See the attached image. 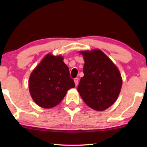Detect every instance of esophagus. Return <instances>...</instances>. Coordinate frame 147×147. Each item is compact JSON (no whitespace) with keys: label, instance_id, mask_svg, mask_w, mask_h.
<instances>
[{"label":"esophagus","instance_id":"esophagus-1","mask_svg":"<svg viewBox=\"0 0 147 147\" xmlns=\"http://www.w3.org/2000/svg\"><path fill=\"white\" fill-rule=\"evenodd\" d=\"M74 82H75V86H77L78 85V83H79V78H75V79H74Z\"/></svg>","mask_w":147,"mask_h":147}]
</instances>
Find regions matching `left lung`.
I'll return each instance as SVG.
<instances>
[{
	"label": "left lung",
	"mask_w": 147,
	"mask_h": 147,
	"mask_svg": "<svg viewBox=\"0 0 147 147\" xmlns=\"http://www.w3.org/2000/svg\"><path fill=\"white\" fill-rule=\"evenodd\" d=\"M84 74L77 90L91 109L102 111L117 100L122 85L120 72L113 61L100 50L81 51Z\"/></svg>",
	"instance_id": "1"
}]
</instances>
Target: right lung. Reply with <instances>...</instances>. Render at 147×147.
Here are the masks:
<instances>
[{
    "label": "right lung",
    "instance_id": "1",
    "mask_svg": "<svg viewBox=\"0 0 147 147\" xmlns=\"http://www.w3.org/2000/svg\"><path fill=\"white\" fill-rule=\"evenodd\" d=\"M63 60V57L48 54L30 76V95L42 108L51 109L58 105L67 91L75 86L68 67Z\"/></svg>",
    "mask_w": 147,
    "mask_h": 147
}]
</instances>
